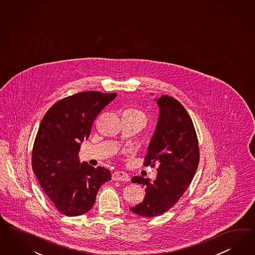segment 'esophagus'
Here are the masks:
<instances>
[{
	"mask_svg": "<svg viewBox=\"0 0 255 255\" xmlns=\"http://www.w3.org/2000/svg\"><path fill=\"white\" fill-rule=\"evenodd\" d=\"M112 178L114 181H123V182L129 181V176L125 171H116L113 173Z\"/></svg>",
	"mask_w": 255,
	"mask_h": 255,
	"instance_id": "obj_1",
	"label": "esophagus"
}]
</instances>
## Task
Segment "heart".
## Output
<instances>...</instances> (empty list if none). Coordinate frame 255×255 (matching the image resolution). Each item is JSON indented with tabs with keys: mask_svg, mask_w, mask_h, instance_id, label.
<instances>
[{
	"mask_svg": "<svg viewBox=\"0 0 255 255\" xmlns=\"http://www.w3.org/2000/svg\"><path fill=\"white\" fill-rule=\"evenodd\" d=\"M128 113H130V114H133V115H137V116H140V117H142L144 119H145V116H144V114H143V113H141L140 111H138V110H128Z\"/></svg>",
	"mask_w": 255,
	"mask_h": 255,
	"instance_id": "heart-1",
	"label": "heart"
}]
</instances>
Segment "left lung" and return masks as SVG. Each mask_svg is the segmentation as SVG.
Wrapping results in <instances>:
<instances>
[{
	"mask_svg": "<svg viewBox=\"0 0 255 255\" xmlns=\"http://www.w3.org/2000/svg\"><path fill=\"white\" fill-rule=\"evenodd\" d=\"M155 102L159 117L144 165L157 164V176L153 182L141 176L131 179L146 188L142 202L130 211L145 218L160 216L178 202L193 180L199 161L197 133L186 110L167 95Z\"/></svg>",
	"mask_w": 255,
	"mask_h": 255,
	"instance_id": "1",
	"label": "left lung"
}]
</instances>
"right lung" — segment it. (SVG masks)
I'll return each mask as SVG.
<instances>
[{
	"label": "right lung",
	"mask_w": 255,
	"mask_h": 255,
	"mask_svg": "<svg viewBox=\"0 0 255 255\" xmlns=\"http://www.w3.org/2000/svg\"><path fill=\"white\" fill-rule=\"evenodd\" d=\"M117 93L87 91L56 102L43 117L32 150V169L45 195L66 216L92 209L97 193L112 180L109 169L79 160L81 143Z\"/></svg>",
	"instance_id": "add662e5"
}]
</instances>
